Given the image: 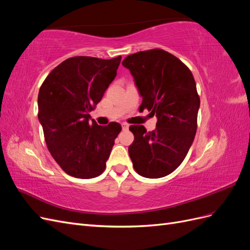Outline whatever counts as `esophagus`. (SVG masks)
Wrapping results in <instances>:
<instances>
[{
    "label": "esophagus",
    "instance_id": "1",
    "mask_svg": "<svg viewBox=\"0 0 250 250\" xmlns=\"http://www.w3.org/2000/svg\"><path fill=\"white\" fill-rule=\"evenodd\" d=\"M128 128H129V125H128L127 123H122V129L123 130H127Z\"/></svg>",
    "mask_w": 250,
    "mask_h": 250
}]
</instances>
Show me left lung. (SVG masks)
<instances>
[{
	"label": "left lung",
	"instance_id": "1",
	"mask_svg": "<svg viewBox=\"0 0 250 250\" xmlns=\"http://www.w3.org/2000/svg\"><path fill=\"white\" fill-rule=\"evenodd\" d=\"M122 64L130 71L143 98L140 109L157 118L147 131L131 125L134 141L128 148L133 168L141 176H167L183 163L197 130L200 99L192 72L177 57L162 49L128 55Z\"/></svg>",
	"mask_w": 250,
	"mask_h": 250
}]
</instances>
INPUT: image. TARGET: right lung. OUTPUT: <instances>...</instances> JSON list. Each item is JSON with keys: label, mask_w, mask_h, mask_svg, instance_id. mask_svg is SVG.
Returning a JSON list of instances; mask_svg holds the SVG:
<instances>
[{"label": "right lung", "mask_w": 250, "mask_h": 250, "mask_svg": "<svg viewBox=\"0 0 250 250\" xmlns=\"http://www.w3.org/2000/svg\"><path fill=\"white\" fill-rule=\"evenodd\" d=\"M121 58L71 57L57 65L40 88L39 120L44 141L53 158L71 176L94 178L106 168L122 127L117 122L98 125L88 112L117 76Z\"/></svg>", "instance_id": "right-lung-1"}]
</instances>
